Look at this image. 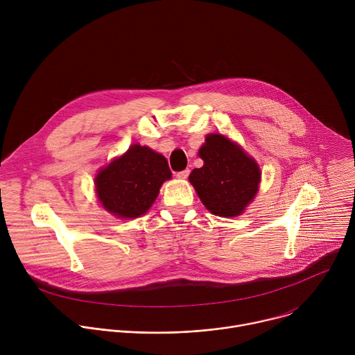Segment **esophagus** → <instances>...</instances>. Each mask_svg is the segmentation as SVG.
<instances>
[{
	"label": "esophagus",
	"instance_id": "obj_1",
	"mask_svg": "<svg viewBox=\"0 0 355 355\" xmlns=\"http://www.w3.org/2000/svg\"><path fill=\"white\" fill-rule=\"evenodd\" d=\"M188 175H189V170H188V168H185V170H182V171H178V173H177V177H178V178H181V180H185Z\"/></svg>",
	"mask_w": 355,
	"mask_h": 355
}]
</instances>
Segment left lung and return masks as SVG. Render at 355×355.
<instances>
[{
	"instance_id": "left-lung-1",
	"label": "left lung",
	"mask_w": 355,
	"mask_h": 355,
	"mask_svg": "<svg viewBox=\"0 0 355 355\" xmlns=\"http://www.w3.org/2000/svg\"><path fill=\"white\" fill-rule=\"evenodd\" d=\"M204 160L189 175L202 204L214 215L239 216L254 198L261 178L257 163L222 135H208L199 148Z\"/></svg>"
}]
</instances>
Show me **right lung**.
<instances>
[{"label":"right lung","instance_id":"obj_1","mask_svg":"<svg viewBox=\"0 0 355 355\" xmlns=\"http://www.w3.org/2000/svg\"><path fill=\"white\" fill-rule=\"evenodd\" d=\"M170 178L164 156L133 144L122 157L98 173L95 187L107 211L119 218H136L153 205L162 184Z\"/></svg>","mask_w":355,"mask_h":355}]
</instances>
